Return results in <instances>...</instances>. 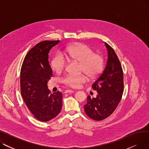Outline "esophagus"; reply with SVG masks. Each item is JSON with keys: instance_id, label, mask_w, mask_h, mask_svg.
Masks as SVG:
<instances>
[{"instance_id": "esophagus-1", "label": "esophagus", "mask_w": 149, "mask_h": 149, "mask_svg": "<svg viewBox=\"0 0 149 149\" xmlns=\"http://www.w3.org/2000/svg\"><path fill=\"white\" fill-rule=\"evenodd\" d=\"M74 92V91H72V90H70V89H67V90H66L65 91V93H73Z\"/></svg>"}]
</instances>
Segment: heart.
Segmentation results:
<instances>
[{"label":"heart","instance_id":"b5f03b06","mask_svg":"<svg viewBox=\"0 0 149 149\" xmlns=\"http://www.w3.org/2000/svg\"><path fill=\"white\" fill-rule=\"evenodd\" d=\"M70 59L79 63L80 71L86 74L90 78L95 79L102 72L104 68V60L100 54L94 53L88 45L77 43L69 46L66 51ZM53 70L61 72L66 66V60L63 55L58 52L52 58L51 63ZM87 77L84 74L80 75L67 74L61 78V82L67 86L77 88L86 82Z\"/></svg>","mask_w":149,"mask_h":149}]
</instances>
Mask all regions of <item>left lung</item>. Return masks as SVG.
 Returning <instances> with one entry per match:
<instances>
[{
	"label": "left lung",
	"instance_id": "8db88e82",
	"mask_svg": "<svg viewBox=\"0 0 149 149\" xmlns=\"http://www.w3.org/2000/svg\"><path fill=\"white\" fill-rule=\"evenodd\" d=\"M107 50L106 66L92 85L96 98L87 97L84 112L91 119L101 121L110 116L118 106L124 91V77L121 63L112 47L104 42Z\"/></svg>",
	"mask_w": 149,
	"mask_h": 149
}]
</instances>
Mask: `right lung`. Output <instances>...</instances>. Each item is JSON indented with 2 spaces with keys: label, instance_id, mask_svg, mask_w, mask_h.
Returning a JSON list of instances; mask_svg holds the SVG:
<instances>
[{
  "label": "right lung",
  "instance_id": "add662e5",
  "mask_svg": "<svg viewBox=\"0 0 149 149\" xmlns=\"http://www.w3.org/2000/svg\"><path fill=\"white\" fill-rule=\"evenodd\" d=\"M60 40H45L31 48L25 56L20 70V92L25 104L35 118L49 121L60 112L62 93L51 94L47 82L52 77L48 54Z\"/></svg>",
  "mask_w": 149,
  "mask_h": 149
}]
</instances>
